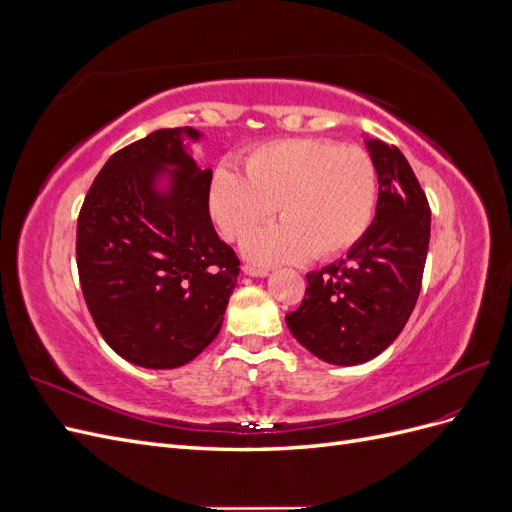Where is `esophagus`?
<instances>
[{
    "mask_svg": "<svg viewBox=\"0 0 512 512\" xmlns=\"http://www.w3.org/2000/svg\"><path fill=\"white\" fill-rule=\"evenodd\" d=\"M243 273L250 275V277H267L269 275L267 269H258V267H252V265H243Z\"/></svg>",
    "mask_w": 512,
    "mask_h": 512,
    "instance_id": "34e87169",
    "label": "esophagus"
}]
</instances>
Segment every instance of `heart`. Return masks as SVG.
<instances>
[{
    "label": "heart",
    "mask_w": 512,
    "mask_h": 512,
    "mask_svg": "<svg viewBox=\"0 0 512 512\" xmlns=\"http://www.w3.org/2000/svg\"><path fill=\"white\" fill-rule=\"evenodd\" d=\"M245 177L222 164L209 181V213L228 241H241L280 209L282 224L256 232L243 252L260 265L329 260L367 232L376 209V168L361 147L327 138H286L254 147Z\"/></svg>",
    "instance_id": "heart-1"
}]
</instances>
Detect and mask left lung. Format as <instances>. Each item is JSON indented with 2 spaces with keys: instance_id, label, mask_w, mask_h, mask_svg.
<instances>
[{
  "instance_id": "obj_1",
  "label": "left lung",
  "mask_w": 512,
  "mask_h": 512,
  "mask_svg": "<svg viewBox=\"0 0 512 512\" xmlns=\"http://www.w3.org/2000/svg\"><path fill=\"white\" fill-rule=\"evenodd\" d=\"M378 175L376 218L348 256L307 273L286 324L297 342L331 365H361L389 348L421 292L431 211L412 166L395 145L365 138Z\"/></svg>"
}]
</instances>
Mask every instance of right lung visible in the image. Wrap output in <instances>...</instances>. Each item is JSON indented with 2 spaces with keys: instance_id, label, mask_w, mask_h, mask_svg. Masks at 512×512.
<instances>
[{
  "instance_id": "1",
  "label": "right lung",
  "mask_w": 512,
  "mask_h": 512,
  "mask_svg": "<svg viewBox=\"0 0 512 512\" xmlns=\"http://www.w3.org/2000/svg\"><path fill=\"white\" fill-rule=\"evenodd\" d=\"M194 128L151 132L106 160L76 226L83 297L104 342L147 369H175L218 337L239 258L209 215L211 168Z\"/></svg>"
}]
</instances>
